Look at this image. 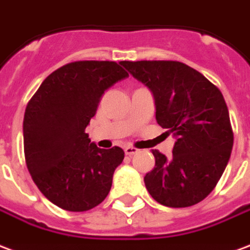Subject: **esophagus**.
<instances>
[{
  "label": "esophagus",
  "mask_w": 250,
  "mask_h": 250,
  "mask_svg": "<svg viewBox=\"0 0 250 250\" xmlns=\"http://www.w3.org/2000/svg\"><path fill=\"white\" fill-rule=\"evenodd\" d=\"M124 150H125V154H126V156H132V154H136V153L138 152L137 147L134 146H126Z\"/></svg>",
  "instance_id": "1"
}]
</instances>
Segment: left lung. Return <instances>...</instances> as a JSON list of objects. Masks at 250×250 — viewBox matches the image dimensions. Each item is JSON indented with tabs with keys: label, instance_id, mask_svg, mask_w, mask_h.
Returning <instances> with one entry per match:
<instances>
[{
	"label": "left lung",
	"instance_id": "8db88e82",
	"mask_svg": "<svg viewBox=\"0 0 250 250\" xmlns=\"http://www.w3.org/2000/svg\"><path fill=\"white\" fill-rule=\"evenodd\" d=\"M154 96L156 120L177 141L169 160L152 150L156 165L144 177L154 200L169 208L196 205L212 192L233 147L229 112L216 85L178 61H123Z\"/></svg>",
	"mask_w": 250,
	"mask_h": 250
}]
</instances>
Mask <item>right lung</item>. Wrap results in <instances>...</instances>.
<instances>
[{
	"label": "right lung",
	"instance_id": "right-lung-1",
	"mask_svg": "<svg viewBox=\"0 0 250 250\" xmlns=\"http://www.w3.org/2000/svg\"><path fill=\"white\" fill-rule=\"evenodd\" d=\"M129 74L114 61H76L43 80L23 116V153L45 197L69 212H85L106 198L121 147L100 149L85 133L113 83Z\"/></svg>",
	"mask_w": 250,
	"mask_h": 250
}]
</instances>
